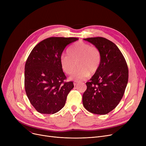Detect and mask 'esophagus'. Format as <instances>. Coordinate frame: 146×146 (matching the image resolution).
<instances>
[{
    "label": "esophagus",
    "instance_id": "esophagus-1",
    "mask_svg": "<svg viewBox=\"0 0 146 146\" xmlns=\"http://www.w3.org/2000/svg\"><path fill=\"white\" fill-rule=\"evenodd\" d=\"M79 83V82H78V81H75V82H74V86L77 85H78V83Z\"/></svg>",
    "mask_w": 146,
    "mask_h": 146
}]
</instances>
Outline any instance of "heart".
<instances>
[{"label":"heart","mask_w":146,"mask_h":146,"mask_svg":"<svg viewBox=\"0 0 146 146\" xmlns=\"http://www.w3.org/2000/svg\"><path fill=\"white\" fill-rule=\"evenodd\" d=\"M67 54L61 57L60 64L63 72L69 75L74 72L77 64L79 68L70 77L73 80L85 79L90 73L94 74L98 70L101 63L100 51L86 42H76L68 48Z\"/></svg>","instance_id":"heart-1"}]
</instances>
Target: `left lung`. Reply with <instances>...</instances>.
Returning a JSON list of instances; mask_svg holds the SVG:
<instances>
[{
    "label": "left lung",
    "instance_id": "8db88e82",
    "mask_svg": "<svg viewBox=\"0 0 146 146\" xmlns=\"http://www.w3.org/2000/svg\"><path fill=\"white\" fill-rule=\"evenodd\" d=\"M100 51V65L83 95V104L91 113L105 115L112 111L123 96L128 80L125 59L117 46L103 37L84 39Z\"/></svg>",
    "mask_w": 146,
    "mask_h": 146
}]
</instances>
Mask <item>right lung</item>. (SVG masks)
Wrapping results in <instances>:
<instances>
[{"instance_id":"right-lung-1","label":"right lung","mask_w":146,"mask_h":146,"mask_svg":"<svg viewBox=\"0 0 146 146\" xmlns=\"http://www.w3.org/2000/svg\"><path fill=\"white\" fill-rule=\"evenodd\" d=\"M78 38L50 37L38 43L29 54L25 66V89L30 103L40 113L53 114L62 109L73 88L60 58L66 46Z\"/></svg>"}]
</instances>
